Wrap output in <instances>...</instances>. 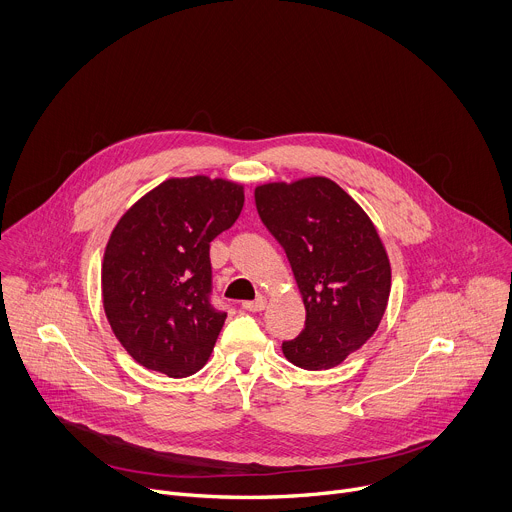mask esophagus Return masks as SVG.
I'll list each match as a JSON object with an SVG mask.
<instances>
[{
    "mask_svg": "<svg viewBox=\"0 0 512 512\" xmlns=\"http://www.w3.org/2000/svg\"><path fill=\"white\" fill-rule=\"evenodd\" d=\"M265 306H267L265 296H257V300H253V302H243V310H247V312H261V310H265Z\"/></svg>",
    "mask_w": 512,
    "mask_h": 512,
    "instance_id": "obj_1",
    "label": "esophagus"
}]
</instances>
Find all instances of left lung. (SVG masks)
Returning a JSON list of instances; mask_svg holds the SVG:
<instances>
[{
  "mask_svg": "<svg viewBox=\"0 0 512 512\" xmlns=\"http://www.w3.org/2000/svg\"><path fill=\"white\" fill-rule=\"evenodd\" d=\"M267 231L283 247L306 306V326L283 342L287 360L332 369L379 328L391 263L369 218L336 182L314 176L255 188Z\"/></svg>",
  "mask_w": 512,
  "mask_h": 512,
  "instance_id": "obj_1",
  "label": "left lung"
}]
</instances>
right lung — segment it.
<instances>
[{"instance_id":"right-lung-1","label":"right lung","mask_w":512,"mask_h":512,"mask_svg":"<svg viewBox=\"0 0 512 512\" xmlns=\"http://www.w3.org/2000/svg\"><path fill=\"white\" fill-rule=\"evenodd\" d=\"M243 202V186L223 178H170L119 218L103 257V308L141 367L182 379L206 364L227 320L210 304V241Z\"/></svg>"}]
</instances>
